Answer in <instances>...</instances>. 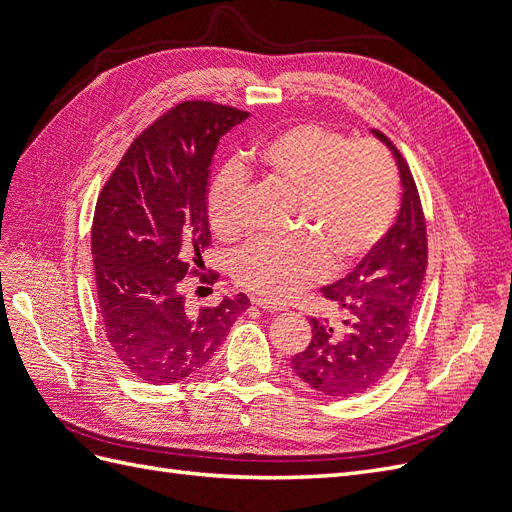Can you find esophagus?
<instances>
[{
	"label": "esophagus",
	"mask_w": 512,
	"mask_h": 512,
	"mask_svg": "<svg viewBox=\"0 0 512 512\" xmlns=\"http://www.w3.org/2000/svg\"><path fill=\"white\" fill-rule=\"evenodd\" d=\"M252 303L258 305L260 309H267V312H284L286 305L284 303H277L271 299H262V297H252Z\"/></svg>",
	"instance_id": "34e87169"
}]
</instances>
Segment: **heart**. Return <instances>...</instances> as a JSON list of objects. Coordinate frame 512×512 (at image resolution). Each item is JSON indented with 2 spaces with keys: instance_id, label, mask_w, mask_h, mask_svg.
<instances>
[{
  "instance_id": "b5f03b06",
  "label": "heart",
  "mask_w": 512,
  "mask_h": 512,
  "mask_svg": "<svg viewBox=\"0 0 512 512\" xmlns=\"http://www.w3.org/2000/svg\"><path fill=\"white\" fill-rule=\"evenodd\" d=\"M262 173L301 190L297 237H256L235 260L239 286L267 299H288L329 271L363 258L391 228L397 211V170L374 141H348L320 123H294L262 141L247 158ZM247 177L228 166L213 181L207 213L220 239L241 232V200Z\"/></svg>"
}]
</instances>
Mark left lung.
<instances>
[{
  "label": "left lung",
  "instance_id": "8db88e82",
  "mask_svg": "<svg viewBox=\"0 0 512 512\" xmlns=\"http://www.w3.org/2000/svg\"><path fill=\"white\" fill-rule=\"evenodd\" d=\"M401 179V207L389 232L346 277L322 286L339 322L309 318L312 342L292 356V371L327 397L359 395L393 367L412 329V312L427 269V230L408 164L382 132Z\"/></svg>",
  "mask_w": 512,
  "mask_h": 512
}]
</instances>
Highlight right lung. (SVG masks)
Instances as JSON below:
<instances>
[{"mask_svg": "<svg viewBox=\"0 0 512 512\" xmlns=\"http://www.w3.org/2000/svg\"><path fill=\"white\" fill-rule=\"evenodd\" d=\"M250 113L181 102L136 138L98 196L91 254L104 333L121 365L151 384L181 382L209 363L243 292L185 305L183 277L211 243L207 192L220 138ZM205 267V265H203Z\"/></svg>", "mask_w": 512, "mask_h": 512, "instance_id": "obj_1", "label": "right lung"}]
</instances>
